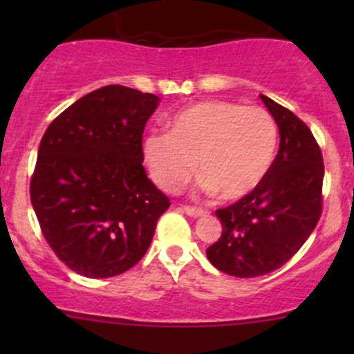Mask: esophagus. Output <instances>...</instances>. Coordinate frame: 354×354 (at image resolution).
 Wrapping results in <instances>:
<instances>
[{"instance_id":"1","label":"esophagus","mask_w":354,"mask_h":354,"mask_svg":"<svg viewBox=\"0 0 354 354\" xmlns=\"http://www.w3.org/2000/svg\"><path fill=\"white\" fill-rule=\"evenodd\" d=\"M183 211L186 212L187 216H192V218H202V216H205V211L204 209H198V207H189V205H184Z\"/></svg>"}]
</instances>
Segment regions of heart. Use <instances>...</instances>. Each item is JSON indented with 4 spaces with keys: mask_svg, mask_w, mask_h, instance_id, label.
<instances>
[{
    "mask_svg": "<svg viewBox=\"0 0 354 354\" xmlns=\"http://www.w3.org/2000/svg\"><path fill=\"white\" fill-rule=\"evenodd\" d=\"M278 129L266 109L232 101H200L168 122V133L147 134L143 158L165 192H177L196 171L202 187L239 200L264 180L277 152Z\"/></svg>",
    "mask_w": 354,
    "mask_h": 354,
    "instance_id": "b5f03b06",
    "label": "heart"
}]
</instances>
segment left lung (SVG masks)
<instances>
[{
  "instance_id": "obj_1",
  "label": "left lung",
  "mask_w": 354,
  "mask_h": 354,
  "mask_svg": "<svg viewBox=\"0 0 354 354\" xmlns=\"http://www.w3.org/2000/svg\"><path fill=\"white\" fill-rule=\"evenodd\" d=\"M280 133L270 171L250 195L218 209L223 232L207 248L216 270L239 278L282 268L321 218L324 165L314 134L292 111L261 95Z\"/></svg>"
}]
</instances>
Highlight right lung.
<instances>
[{
  "label": "right lung",
  "instance_id": "add662e5",
  "mask_svg": "<svg viewBox=\"0 0 354 354\" xmlns=\"http://www.w3.org/2000/svg\"><path fill=\"white\" fill-rule=\"evenodd\" d=\"M159 102L154 93L108 84L77 99L44 133L31 205L56 257L83 277L131 270L170 207L142 165V134Z\"/></svg>",
  "mask_w": 354,
  "mask_h": 354
}]
</instances>
